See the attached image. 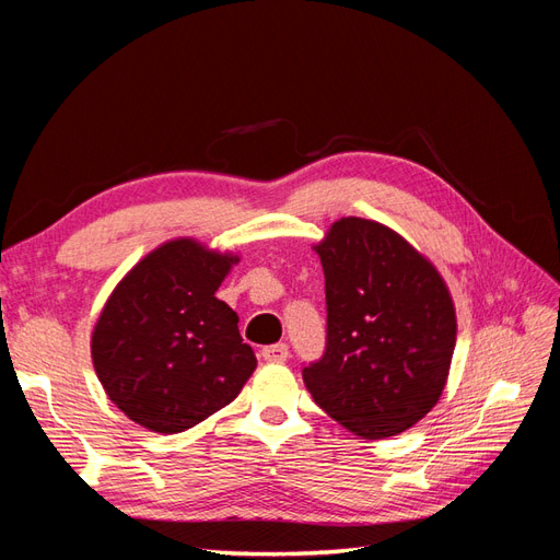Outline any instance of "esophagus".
Masks as SVG:
<instances>
[{"label":"esophagus","mask_w":560,"mask_h":560,"mask_svg":"<svg viewBox=\"0 0 560 560\" xmlns=\"http://www.w3.org/2000/svg\"><path fill=\"white\" fill-rule=\"evenodd\" d=\"M264 360L266 362H284L287 358H290V346L287 343H273V346H266L261 350Z\"/></svg>","instance_id":"34e87169"}]
</instances>
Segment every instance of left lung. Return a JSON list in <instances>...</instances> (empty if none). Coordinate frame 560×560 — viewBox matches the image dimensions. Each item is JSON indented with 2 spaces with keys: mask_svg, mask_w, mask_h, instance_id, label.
Returning <instances> with one entry per match:
<instances>
[{
  "mask_svg": "<svg viewBox=\"0 0 560 560\" xmlns=\"http://www.w3.org/2000/svg\"><path fill=\"white\" fill-rule=\"evenodd\" d=\"M315 252L325 270L327 348L303 366L308 393L358 436L413 428L442 397L455 348L444 278L371 219H338Z\"/></svg>",
  "mask_w": 560,
  "mask_h": 560,
  "instance_id": "8db88e82",
  "label": "left lung"
}]
</instances>
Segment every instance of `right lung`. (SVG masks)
Here are the masks:
<instances>
[{"label":"right lung","mask_w":560,"mask_h":560,"mask_svg":"<svg viewBox=\"0 0 560 560\" xmlns=\"http://www.w3.org/2000/svg\"><path fill=\"white\" fill-rule=\"evenodd\" d=\"M238 257L194 238L167 241L116 284L91 354L107 397L132 422L177 434L231 404L257 358L238 315L214 292Z\"/></svg>","instance_id":"1"}]
</instances>
